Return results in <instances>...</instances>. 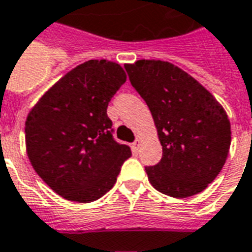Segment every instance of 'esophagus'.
<instances>
[{"label":"esophagus","mask_w":252,"mask_h":252,"mask_svg":"<svg viewBox=\"0 0 252 252\" xmlns=\"http://www.w3.org/2000/svg\"><path fill=\"white\" fill-rule=\"evenodd\" d=\"M138 148H140V140L137 138V140H135L134 142L131 144V149H133V152H134V153H137V152H138Z\"/></svg>","instance_id":"34e87169"}]
</instances>
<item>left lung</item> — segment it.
I'll use <instances>...</instances> for the list:
<instances>
[{
	"label": "left lung",
	"mask_w": 252,
	"mask_h": 252,
	"mask_svg": "<svg viewBox=\"0 0 252 252\" xmlns=\"http://www.w3.org/2000/svg\"><path fill=\"white\" fill-rule=\"evenodd\" d=\"M151 110L163 158L145 167L158 191L175 198L195 195L220 174L231 146V123L213 94L178 66L137 61L125 66Z\"/></svg>",
	"instance_id": "obj_1"
}]
</instances>
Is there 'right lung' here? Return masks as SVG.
Segmentation results:
<instances>
[{
    "mask_svg": "<svg viewBox=\"0 0 252 252\" xmlns=\"http://www.w3.org/2000/svg\"><path fill=\"white\" fill-rule=\"evenodd\" d=\"M126 81L115 62L88 61L44 94L26 122L28 158L57 194L94 202L110 191L131 155L114 138L107 107Z\"/></svg>",
    "mask_w": 252,
    "mask_h": 252,
    "instance_id": "add662e5",
    "label": "right lung"
}]
</instances>
